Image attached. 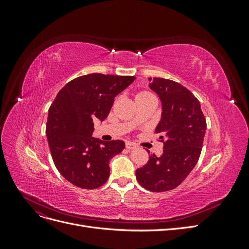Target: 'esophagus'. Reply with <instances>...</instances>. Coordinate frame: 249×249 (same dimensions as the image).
Here are the masks:
<instances>
[{"instance_id": "1", "label": "esophagus", "mask_w": 249, "mask_h": 249, "mask_svg": "<svg viewBox=\"0 0 249 249\" xmlns=\"http://www.w3.org/2000/svg\"><path fill=\"white\" fill-rule=\"evenodd\" d=\"M125 147L127 149H135V148L137 147V145L135 144V143H133V142H126L125 143Z\"/></svg>"}]
</instances>
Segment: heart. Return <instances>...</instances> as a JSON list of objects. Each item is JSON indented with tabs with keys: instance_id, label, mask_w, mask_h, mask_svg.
Returning <instances> with one entry per match:
<instances>
[{
	"instance_id": "heart-1",
	"label": "heart",
	"mask_w": 249,
	"mask_h": 249,
	"mask_svg": "<svg viewBox=\"0 0 249 249\" xmlns=\"http://www.w3.org/2000/svg\"><path fill=\"white\" fill-rule=\"evenodd\" d=\"M150 93L149 92H145V91H143V92H140L138 95H137V97H140V96H145V95H149Z\"/></svg>"
}]
</instances>
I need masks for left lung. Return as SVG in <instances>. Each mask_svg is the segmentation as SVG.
Listing matches in <instances>:
<instances>
[{
  "label": "left lung",
  "instance_id": "1",
  "mask_svg": "<svg viewBox=\"0 0 249 249\" xmlns=\"http://www.w3.org/2000/svg\"><path fill=\"white\" fill-rule=\"evenodd\" d=\"M149 88L162 104L161 120L156 133L161 135L164 149L161 157L149 156L144 166L136 170V178L146 190L164 192L177 188L195 167L207 123L198 100L179 83L154 78Z\"/></svg>",
  "mask_w": 249,
  "mask_h": 249
}]
</instances>
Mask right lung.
Segmentation results:
<instances>
[{"mask_svg":"<svg viewBox=\"0 0 249 249\" xmlns=\"http://www.w3.org/2000/svg\"><path fill=\"white\" fill-rule=\"evenodd\" d=\"M136 79L131 76L89 73L60 90L49 109L47 136L53 161L61 176L83 189L107 182L109 162L123 152V140L92 137L93 119H106L114 97Z\"/></svg>","mask_w":249,"mask_h":249,"instance_id":"obj_1","label":"right lung"}]
</instances>
